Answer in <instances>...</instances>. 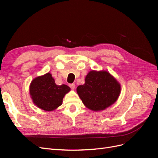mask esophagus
Instances as JSON below:
<instances>
[{
	"label": "esophagus",
	"instance_id": "34e87169",
	"mask_svg": "<svg viewBox=\"0 0 158 158\" xmlns=\"http://www.w3.org/2000/svg\"><path fill=\"white\" fill-rule=\"evenodd\" d=\"M69 87L71 88V89H74L75 88V84H69Z\"/></svg>",
	"mask_w": 158,
	"mask_h": 158
}]
</instances>
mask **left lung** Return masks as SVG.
Here are the masks:
<instances>
[{"instance_id": "obj_1", "label": "left lung", "mask_w": 158, "mask_h": 158, "mask_svg": "<svg viewBox=\"0 0 158 158\" xmlns=\"http://www.w3.org/2000/svg\"><path fill=\"white\" fill-rule=\"evenodd\" d=\"M76 90L85 107L98 111L117 101L121 85L108 72L92 70L85 76V84L78 85Z\"/></svg>"}]
</instances>
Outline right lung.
Wrapping results in <instances>:
<instances>
[{
    "label": "right lung",
    "instance_id": "right-lung-1",
    "mask_svg": "<svg viewBox=\"0 0 158 158\" xmlns=\"http://www.w3.org/2000/svg\"><path fill=\"white\" fill-rule=\"evenodd\" d=\"M70 88L65 84L56 85L51 73L38 76L32 80L30 94L35 106L46 111H51L59 107L63 99Z\"/></svg>",
    "mask_w": 158,
    "mask_h": 158
}]
</instances>
